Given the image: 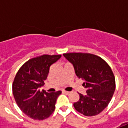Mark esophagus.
Here are the masks:
<instances>
[{
  "label": "esophagus",
  "instance_id": "esophagus-1",
  "mask_svg": "<svg viewBox=\"0 0 128 128\" xmlns=\"http://www.w3.org/2000/svg\"><path fill=\"white\" fill-rule=\"evenodd\" d=\"M63 93H64V94H69L70 93V92H68V91H65V90H63Z\"/></svg>",
  "mask_w": 128,
  "mask_h": 128
}]
</instances>
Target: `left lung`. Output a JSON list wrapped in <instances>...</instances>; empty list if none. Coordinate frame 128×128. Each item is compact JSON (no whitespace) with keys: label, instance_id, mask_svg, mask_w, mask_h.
<instances>
[{"label":"left lung","instance_id":"left-lung-1","mask_svg":"<svg viewBox=\"0 0 128 128\" xmlns=\"http://www.w3.org/2000/svg\"><path fill=\"white\" fill-rule=\"evenodd\" d=\"M63 56L74 67L75 72L84 81L86 94H80L73 104L78 112L85 116L102 112L111 101L115 90V78L110 66L99 56L90 53H69Z\"/></svg>","mask_w":128,"mask_h":128}]
</instances>
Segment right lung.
<instances>
[{"instance_id": "obj_1", "label": "right lung", "mask_w": 128, "mask_h": 128, "mask_svg": "<svg viewBox=\"0 0 128 128\" xmlns=\"http://www.w3.org/2000/svg\"><path fill=\"white\" fill-rule=\"evenodd\" d=\"M61 55H42L30 59L18 70L12 90L16 104L22 112L35 120H44L53 112L62 92H46L40 90L46 80L50 66Z\"/></svg>"}]
</instances>
